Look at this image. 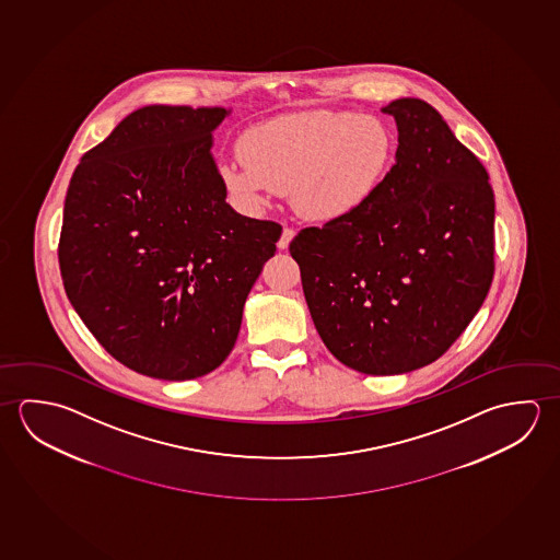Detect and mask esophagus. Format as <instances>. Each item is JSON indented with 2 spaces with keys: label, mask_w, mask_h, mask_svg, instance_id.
I'll list each match as a JSON object with an SVG mask.
<instances>
[{
  "label": "esophagus",
  "mask_w": 560,
  "mask_h": 560,
  "mask_svg": "<svg viewBox=\"0 0 560 560\" xmlns=\"http://www.w3.org/2000/svg\"><path fill=\"white\" fill-rule=\"evenodd\" d=\"M295 237V231L292 228H284L282 237L278 238V248H288L290 241Z\"/></svg>",
  "instance_id": "1"
}]
</instances>
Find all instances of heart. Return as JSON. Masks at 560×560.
Here are the masks:
<instances>
[{"label":"heart","mask_w":560,"mask_h":560,"mask_svg":"<svg viewBox=\"0 0 560 560\" xmlns=\"http://www.w3.org/2000/svg\"><path fill=\"white\" fill-rule=\"evenodd\" d=\"M392 159L394 137L376 117L317 109L258 125L219 172L250 208L292 190L304 218L337 221L369 203Z\"/></svg>","instance_id":"b5f03b06"}]
</instances>
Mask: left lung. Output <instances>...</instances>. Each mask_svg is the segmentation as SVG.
<instances>
[{"mask_svg": "<svg viewBox=\"0 0 560 560\" xmlns=\"http://www.w3.org/2000/svg\"><path fill=\"white\" fill-rule=\"evenodd\" d=\"M382 112L396 119L398 151L376 194L290 243L325 347L372 376L443 357L493 278L495 201L482 162L423 100Z\"/></svg>", "mask_w": 560, "mask_h": 560, "instance_id": "1", "label": "left lung"}]
</instances>
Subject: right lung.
Segmentation results:
<instances>
[{
    "mask_svg": "<svg viewBox=\"0 0 560 560\" xmlns=\"http://www.w3.org/2000/svg\"><path fill=\"white\" fill-rule=\"evenodd\" d=\"M228 109L147 105L85 152L58 241L68 300L127 369L191 380L225 361L282 228L238 215L211 156Z\"/></svg>",
    "mask_w": 560,
    "mask_h": 560,
    "instance_id": "obj_1",
    "label": "right lung"
}]
</instances>
